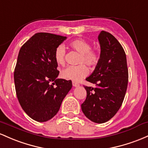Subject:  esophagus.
Masks as SVG:
<instances>
[{
  "label": "esophagus",
  "mask_w": 148,
  "mask_h": 148,
  "mask_svg": "<svg viewBox=\"0 0 148 148\" xmlns=\"http://www.w3.org/2000/svg\"><path fill=\"white\" fill-rule=\"evenodd\" d=\"M73 87H78V86H79V84L77 82H73Z\"/></svg>",
  "instance_id": "esophagus-1"
}]
</instances>
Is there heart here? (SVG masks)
I'll return each mask as SVG.
<instances>
[{"label": "heart", "instance_id": "obj_1", "mask_svg": "<svg viewBox=\"0 0 148 148\" xmlns=\"http://www.w3.org/2000/svg\"><path fill=\"white\" fill-rule=\"evenodd\" d=\"M71 49L80 54L78 63L80 65L77 66H70L63 70L61 73L62 78L79 82L89 73V69L84 64L89 67H95L100 61V52L96 49H92L90 42L83 39H75L69 43ZM66 50L63 45H59L54 51V59L59 66H64L66 64Z\"/></svg>", "mask_w": 148, "mask_h": 148}]
</instances>
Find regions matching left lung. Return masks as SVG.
<instances>
[{"mask_svg":"<svg viewBox=\"0 0 148 148\" xmlns=\"http://www.w3.org/2000/svg\"><path fill=\"white\" fill-rule=\"evenodd\" d=\"M101 59L88 82L96 87L84 86L87 97L81 105L83 113L95 123L108 122L123 103L129 80L127 56L123 47L107 31L99 35Z\"/></svg>","mask_w":148,"mask_h":148,"instance_id":"1","label":"left lung"}]
</instances>
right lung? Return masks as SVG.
<instances>
[{
    "label": "right lung",
    "instance_id": "add662e5",
    "mask_svg": "<svg viewBox=\"0 0 148 148\" xmlns=\"http://www.w3.org/2000/svg\"><path fill=\"white\" fill-rule=\"evenodd\" d=\"M66 38L37 33L21 46L18 54L14 72L16 96L24 112L37 122L54 117L72 88L71 80L56 78L59 71L54 51Z\"/></svg>",
    "mask_w": 148,
    "mask_h": 148
}]
</instances>
